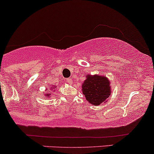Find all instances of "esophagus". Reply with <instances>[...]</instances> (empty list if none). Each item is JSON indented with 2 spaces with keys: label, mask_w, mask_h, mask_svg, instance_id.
<instances>
[{
  "label": "esophagus",
  "mask_w": 154,
  "mask_h": 154,
  "mask_svg": "<svg viewBox=\"0 0 154 154\" xmlns=\"http://www.w3.org/2000/svg\"><path fill=\"white\" fill-rule=\"evenodd\" d=\"M65 82L66 83H68V84H71L72 83V80L70 79H65Z\"/></svg>",
  "instance_id": "obj_1"
}]
</instances>
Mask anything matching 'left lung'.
Returning a JSON list of instances; mask_svg holds the SVG:
<instances>
[{"mask_svg":"<svg viewBox=\"0 0 154 154\" xmlns=\"http://www.w3.org/2000/svg\"><path fill=\"white\" fill-rule=\"evenodd\" d=\"M82 90L86 100L94 105H100L106 101L111 91L107 78L97 75H86L82 85Z\"/></svg>","mask_w":154,"mask_h":154,"instance_id":"obj_1","label":"left lung"}]
</instances>
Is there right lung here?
Segmentation results:
<instances>
[{"mask_svg":"<svg viewBox=\"0 0 154 154\" xmlns=\"http://www.w3.org/2000/svg\"><path fill=\"white\" fill-rule=\"evenodd\" d=\"M51 89H54V87H53V86H52V87H51ZM51 93H50V94H49V93H48V94H46V96H48V97H49V96H50V95H51Z\"/></svg>","mask_w":154,"mask_h":154,"instance_id":"obj_1","label":"right lung"}]
</instances>
